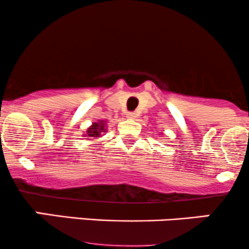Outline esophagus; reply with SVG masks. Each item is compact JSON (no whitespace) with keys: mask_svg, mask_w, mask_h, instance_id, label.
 Instances as JSON below:
<instances>
[{"mask_svg":"<svg viewBox=\"0 0 249 249\" xmlns=\"http://www.w3.org/2000/svg\"><path fill=\"white\" fill-rule=\"evenodd\" d=\"M126 117L130 119H134V118H137V113L136 112H127Z\"/></svg>","mask_w":249,"mask_h":249,"instance_id":"obj_1","label":"esophagus"}]
</instances>
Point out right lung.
I'll return each instance as SVG.
<instances>
[{
	"mask_svg": "<svg viewBox=\"0 0 249 249\" xmlns=\"http://www.w3.org/2000/svg\"><path fill=\"white\" fill-rule=\"evenodd\" d=\"M105 122L104 121H101L99 123H93L92 126L89 127V130L87 131L88 134L87 136L89 137H99L101 136V132H104L105 131Z\"/></svg>",
	"mask_w": 249,
	"mask_h": 249,
	"instance_id": "1",
	"label": "right lung"
}]
</instances>
